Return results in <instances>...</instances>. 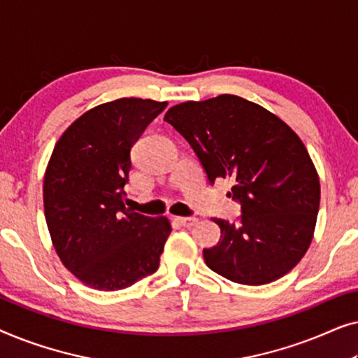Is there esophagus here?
Listing matches in <instances>:
<instances>
[{
  "label": "esophagus",
  "mask_w": 358,
  "mask_h": 358,
  "mask_svg": "<svg viewBox=\"0 0 358 358\" xmlns=\"http://www.w3.org/2000/svg\"><path fill=\"white\" fill-rule=\"evenodd\" d=\"M178 222L185 228H192L194 224H197L199 218L197 217H184V218H178Z\"/></svg>",
  "instance_id": "obj_1"
}]
</instances>
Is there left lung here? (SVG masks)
Returning <instances> with one entry per match:
<instances>
[{"label": "left lung", "mask_w": 358, "mask_h": 358, "mask_svg": "<svg viewBox=\"0 0 358 358\" xmlns=\"http://www.w3.org/2000/svg\"><path fill=\"white\" fill-rule=\"evenodd\" d=\"M164 120L192 146L210 184L231 178L238 222L213 218L217 246L203 249L213 272L243 285L280 278L310 248L320 210V178L298 135L272 112L222 94L182 102Z\"/></svg>", "instance_id": "left-lung-1"}]
</instances>
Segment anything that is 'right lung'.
Segmentation results:
<instances>
[{"label":"right lung","instance_id":"1","mask_svg":"<svg viewBox=\"0 0 358 358\" xmlns=\"http://www.w3.org/2000/svg\"><path fill=\"white\" fill-rule=\"evenodd\" d=\"M168 102L124 97L68 127L43 179V208L63 266L87 287L122 290L158 271L166 218L125 208L131 148Z\"/></svg>","mask_w":358,"mask_h":358}]
</instances>
